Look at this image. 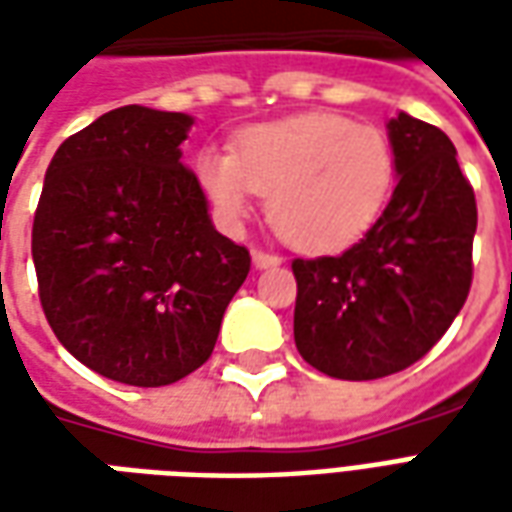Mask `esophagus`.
Returning a JSON list of instances; mask_svg holds the SVG:
<instances>
[{
    "label": "esophagus",
    "instance_id": "obj_1",
    "mask_svg": "<svg viewBox=\"0 0 512 512\" xmlns=\"http://www.w3.org/2000/svg\"><path fill=\"white\" fill-rule=\"evenodd\" d=\"M252 263H255V268H274L282 263V257L263 252V249H252Z\"/></svg>",
    "mask_w": 512,
    "mask_h": 512
}]
</instances>
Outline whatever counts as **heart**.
I'll return each mask as SVG.
<instances>
[{
  "label": "heart",
  "mask_w": 512,
  "mask_h": 512,
  "mask_svg": "<svg viewBox=\"0 0 512 512\" xmlns=\"http://www.w3.org/2000/svg\"><path fill=\"white\" fill-rule=\"evenodd\" d=\"M197 175L224 219H246L260 194L290 246L334 252L359 241L384 211L395 150L378 128L310 112L249 128L235 156L202 150Z\"/></svg>",
  "instance_id": "1"
}]
</instances>
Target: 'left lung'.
I'll return each instance as SVG.
<instances>
[{
    "label": "left lung",
    "mask_w": 512,
    "mask_h": 512,
    "mask_svg": "<svg viewBox=\"0 0 512 512\" xmlns=\"http://www.w3.org/2000/svg\"><path fill=\"white\" fill-rule=\"evenodd\" d=\"M397 186L365 238L337 257L293 260L296 348L315 370L373 381L439 343L472 288L477 202L441 128L386 123Z\"/></svg>",
    "instance_id": "1"
}]
</instances>
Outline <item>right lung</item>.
<instances>
[{
    "instance_id": "obj_1",
    "label": "right lung",
    "mask_w": 512,
    "mask_h": 512,
    "mask_svg": "<svg viewBox=\"0 0 512 512\" xmlns=\"http://www.w3.org/2000/svg\"><path fill=\"white\" fill-rule=\"evenodd\" d=\"M194 117L120 106L68 136L46 169L32 260L46 321L82 365L167 386L208 362L249 252L211 222L183 167Z\"/></svg>"
}]
</instances>
